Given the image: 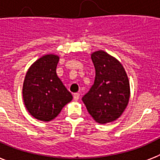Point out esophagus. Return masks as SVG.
<instances>
[{"label": "esophagus", "instance_id": "esophagus-1", "mask_svg": "<svg viewBox=\"0 0 160 160\" xmlns=\"http://www.w3.org/2000/svg\"><path fill=\"white\" fill-rule=\"evenodd\" d=\"M73 97H74V100H78L80 99V94L79 93H75L74 95H73Z\"/></svg>", "mask_w": 160, "mask_h": 160}]
</instances>
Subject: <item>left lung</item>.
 I'll return each instance as SVG.
<instances>
[{
	"mask_svg": "<svg viewBox=\"0 0 160 160\" xmlns=\"http://www.w3.org/2000/svg\"><path fill=\"white\" fill-rule=\"evenodd\" d=\"M95 69L94 85L82 97L89 114L100 124L119 118L129 103V82L123 65L105 51L91 55Z\"/></svg>",
	"mask_w": 160,
	"mask_h": 160,
	"instance_id": "8db88e82",
	"label": "left lung"
}]
</instances>
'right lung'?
Returning <instances> with one entry per match:
<instances>
[{"label": "right lung", "mask_w": 160, "mask_h": 160, "mask_svg": "<svg viewBox=\"0 0 160 160\" xmlns=\"http://www.w3.org/2000/svg\"><path fill=\"white\" fill-rule=\"evenodd\" d=\"M59 56L46 55L29 68L23 84V100L29 113L41 121H51L60 114L72 95L57 76Z\"/></svg>", "instance_id": "right-lung-1"}]
</instances>
